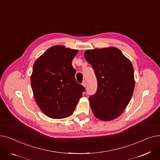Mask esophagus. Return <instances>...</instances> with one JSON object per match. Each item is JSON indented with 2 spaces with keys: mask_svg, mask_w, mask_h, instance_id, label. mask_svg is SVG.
Returning a JSON list of instances; mask_svg holds the SVG:
<instances>
[{
  "mask_svg": "<svg viewBox=\"0 0 160 160\" xmlns=\"http://www.w3.org/2000/svg\"><path fill=\"white\" fill-rule=\"evenodd\" d=\"M82 86H83L84 88H86V86H87V82H86V81H84L82 82Z\"/></svg>",
  "mask_w": 160,
  "mask_h": 160,
  "instance_id": "esophagus-1",
  "label": "esophagus"
}]
</instances>
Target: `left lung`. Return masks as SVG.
<instances>
[{
	"mask_svg": "<svg viewBox=\"0 0 160 160\" xmlns=\"http://www.w3.org/2000/svg\"><path fill=\"white\" fill-rule=\"evenodd\" d=\"M84 55L98 81L97 92L88 99L93 115L102 121L113 120L123 113L132 96V64L113 46L88 50Z\"/></svg>",
	"mask_w": 160,
	"mask_h": 160,
	"instance_id": "1",
	"label": "left lung"
}]
</instances>
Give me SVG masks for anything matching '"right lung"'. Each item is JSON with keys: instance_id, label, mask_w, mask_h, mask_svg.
Instances as JSON below:
<instances>
[{"instance_id": "1", "label": "right lung", "mask_w": 160, "mask_h": 160, "mask_svg": "<svg viewBox=\"0 0 160 160\" xmlns=\"http://www.w3.org/2000/svg\"><path fill=\"white\" fill-rule=\"evenodd\" d=\"M78 50L55 45L33 64L30 77L35 100L44 114L63 119L72 114L85 88L76 82L72 65Z\"/></svg>"}]
</instances>
